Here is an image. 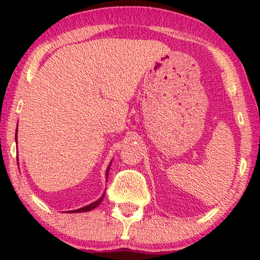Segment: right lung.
I'll return each mask as SVG.
<instances>
[{
  "mask_svg": "<svg viewBox=\"0 0 260 260\" xmlns=\"http://www.w3.org/2000/svg\"><path fill=\"white\" fill-rule=\"evenodd\" d=\"M16 142H17V131H16ZM109 170H110V165H109V167H108V170H107V179H108V174H109ZM103 197H104V193L102 196L100 197V199L96 201V202H94V203H91V204H89V205H86V206H83V208H80V209H78V210H73V211H69L70 213H78V212H88V211H91L93 209H95V208H98V206L101 204V202L103 201Z\"/></svg>",
  "mask_w": 260,
  "mask_h": 260,
  "instance_id": "add662e5",
  "label": "right lung"
}]
</instances>
